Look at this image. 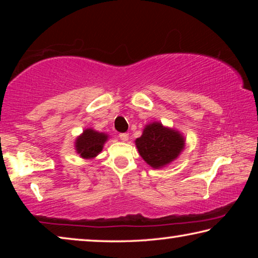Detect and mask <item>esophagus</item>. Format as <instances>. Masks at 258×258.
Segmentation results:
<instances>
[{
	"instance_id": "esophagus-1",
	"label": "esophagus",
	"mask_w": 258,
	"mask_h": 258,
	"mask_svg": "<svg viewBox=\"0 0 258 258\" xmlns=\"http://www.w3.org/2000/svg\"><path fill=\"white\" fill-rule=\"evenodd\" d=\"M119 138H120L121 141L126 142V141H127V140H128V133H120V134H119Z\"/></svg>"
}]
</instances>
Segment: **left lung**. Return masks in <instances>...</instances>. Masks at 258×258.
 Returning a JSON list of instances; mask_svg holds the SVG:
<instances>
[{
  "label": "left lung",
  "mask_w": 258,
  "mask_h": 258,
  "mask_svg": "<svg viewBox=\"0 0 258 258\" xmlns=\"http://www.w3.org/2000/svg\"><path fill=\"white\" fill-rule=\"evenodd\" d=\"M184 142L178 131L157 121L147 125L141 137L135 140L140 156L152 168H161L175 160L184 149Z\"/></svg>",
  "instance_id": "left-lung-1"
}]
</instances>
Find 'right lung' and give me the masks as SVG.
<instances>
[{"label": "right lung", "mask_w": 258, "mask_h": 258, "mask_svg": "<svg viewBox=\"0 0 258 258\" xmlns=\"http://www.w3.org/2000/svg\"><path fill=\"white\" fill-rule=\"evenodd\" d=\"M107 134L100 133L98 131H94L92 128H86L76 139V152L82 158L92 159L102 151L103 145L107 141Z\"/></svg>", "instance_id": "add662e5"}]
</instances>
